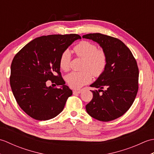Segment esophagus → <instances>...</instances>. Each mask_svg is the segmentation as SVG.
Instances as JSON below:
<instances>
[{
  "mask_svg": "<svg viewBox=\"0 0 154 154\" xmlns=\"http://www.w3.org/2000/svg\"><path fill=\"white\" fill-rule=\"evenodd\" d=\"M81 93H82V90H74V91H73V93L74 94H79Z\"/></svg>",
  "mask_w": 154,
  "mask_h": 154,
  "instance_id": "obj_1",
  "label": "esophagus"
}]
</instances>
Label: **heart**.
I'll return each instance as SVG.
<instances>
[{
  "label": "heart",
  "instance_id": "1",
  "mask_svg": "<svg viewBox=\"0 0 154 154\" xmlns=\"http://www.w3.org/2000/svg\"><path fill=\"white\" fill-rule=\"evenodd\" d=\"M74 51L77 56L84 59L82 71L72 72L67 75L66 81L73 89H79L92 81L93 75L99 77L105 70L107 56L103 50H97V45L89 41H81L74 47ZM71 52L65 50L60 58V66L63 71H68L70 67Z\"/></svg>",
  "mask_w": 154,
  "mask_h": 154
}]
</instances>
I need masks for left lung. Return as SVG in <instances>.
<instances>
[{"mask_svg": "<svg viewBox=\"0 0 154 154\" xmlns=\"http://www.w3.org/2000/svg\"><path fill=\"white\" fill-rule=\"evenodd\" d=\"M97 42L107 56L103 74L91 87L93 99L86 105L89 115L103 122L122 116L132 106L138 90L139 71L131 51L122 41L100 33L83 35Z\"/></svg>", "mask_w": 154, "mask_h": 154, "instance_id": "left-lung-1", "label": "left lung"}]
</instances>
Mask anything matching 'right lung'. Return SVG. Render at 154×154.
<instances>
[{
	"label": "right lung",
	"mask_w": 154,
	"mask_h": 154,
	"mask_svg": "<svg viewBox=\"0 0 154 154\" xmlns=\"http://www.w3.org/2000/svg\"><path fill=\"white\" fill-rule=\"evenodd\" d=\"M80 39L78 34L44 35L29 42L14 56L11 87L18 105L30 117L47 120L63 110L73 92L61 77L60 58L62 52ZM48 80L58 87H48Z\"/></svg>",
	"instance_id": "obj_1"
}]
</instances>
